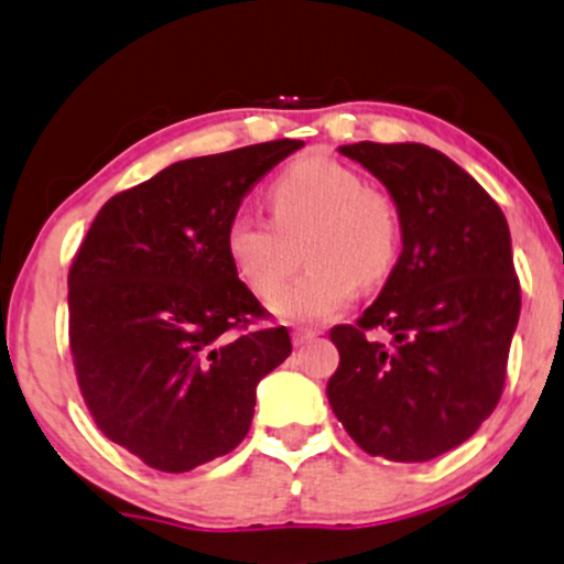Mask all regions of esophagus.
Wrapping results in <instances>:
<instances>
[{"label": "esophagus", "instance_id": "1", "mask_svg": "<svg viewBox=\"0 0 564 564\" xmlns=\"http://www.w3.org/2000/svg\"><path fill=\"white\" fill-rule=\"evenodd\" d=\"M315 337H318V329H302V326H296V329L292 332V339H294L296 348H300V345H307Z\"/></svg>", "mask_w": 564, "mask_h": 564}]
</instances>
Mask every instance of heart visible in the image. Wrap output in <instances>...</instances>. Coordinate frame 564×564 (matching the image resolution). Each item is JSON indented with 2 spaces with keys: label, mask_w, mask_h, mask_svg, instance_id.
I'll list each match as a JSON object with an SVG mask.
<instances>
[{
  "label": "heart",
  "mask_w": 564,
  "mask_h": 564,
  "mask_svg": "<svg viewBox=\"0 0 564 564\" xmlns=\"http://www.w3.org/2000/svg\"><path fill=\"white\" fill-rule=\"evenodd\" d=\"M272 219L238 212L227 225L232 268L257 296H270L294 268V243L307 234L311 268L289 281L272 311L286 321H326L356 300L358 289L391 275L401 251V216L388 192L326 154L294 160L270 189Z\"/></svg>",
  "instance_id": "1"
}]
</instances>
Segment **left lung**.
<instances>
[{
	"label": "left lung",
	"instance_id": "left-lung-1",
	"mask_svg": "<svg viewBox=\"0 0 564 564\" xmlns=\"http://www.w3.org/2000/svg\"><path fill=\"white\" fill-rule=\"evenodd\" d=\"M339 152L391 192L404 249L375 305L329 332L339 367L326 395L364 453L423 463L471 438L503 393L522 305L509 225L431 147L358 141Z\"/></svg>",
	"mask_w": 564,
	"mask_h": 564
}]
</instances>
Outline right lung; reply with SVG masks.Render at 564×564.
Masks as SVG:
<instances>
[{"label": "right lung", "instance_id": "add662e5", "mask_svg": "<svg viewBox=\"0 0 564 564\" xmlns=\"http://www.w3.org/2000/svg\"><path fill=\"white\" fill-rule=\"evenodd\" d=\"M302 141L173 163L109 197L69 270V350L98 431L184 474L249 433L257 386L292 352L232 268L227 225Z\"/></svg>", "mask_w": 564, "mask_h": 564}]
</instances>
